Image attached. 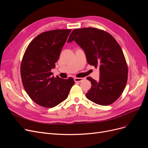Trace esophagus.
I'll return each mask as SVG.
<instances>
[{"mask_svg": "<svg viewBox=\"0 0 148 148\" xmlns=\"http://www.w3.org/2000/svg\"><path fill=\"white\" fill-rule=\"evenodd\" d=\"M84 80L83 78H78V77H75L74 78V81L75 82H80Z\"/></svg>", "mask_w": 148, "mask_h": 148, "instance_id": "obj_1", "label": "esophagus"}]
</instances>
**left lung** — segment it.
<instances>
[{
    "label": "left lung",
    "mask_w": 148,
    "mask_h": 148,
    "mask_svg": "<svg viewBox=\"0 0 148 148\" xmlns=\"http://www.w3.org/2000/svg\"><path fill=\"white\" fill-rule=\"evenodd\" d=\"M73 41L83 49L89 65L99 67V81L87 77L92 87L86 98L99 105L112 104L122 94L128 79V66L121 46L109 33L94 27L73 30L68 42Z\"/></svg>",
    "instance_id": "left-lung-1"
}]
</instances>
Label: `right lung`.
<instances>
[{"mask_svg":"<svg viewBox=\"0 0 148 148\" xmlns=\"http://www.w3.org/2000/svg\"><path fill=\"white\" fill-rule=\"evenodd\" d=\"M71 29L47 31L30 42L23 55L20 73L29 97L39 106L52 108L65 100L75 82L72 77L52 76L62 47Z\"/></svg>","mask_w":148,"mask_h":148,"instance_id":"obj_1","label":"right lung"}]
</instances>
